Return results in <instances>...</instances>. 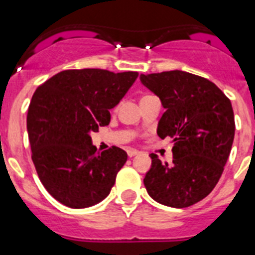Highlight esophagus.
Segmentation results:
<instances>
[{
	"label": "esophagus",
	"mask_w": 255,
	"mask_h": 255,
	"mask_svg": "<svg viewBox=\"0 0 255 255\" xmlns=\"http://www.w3.org/2000/svg\"><path fill=\"white\" fill-rule=\"evenodd\" d=\"M127 154L129 158H132V156H134V155H138V151H137V150H133V149H129L127 151Z\"/></svg>",
	"instance_id": "34e87169"
}]
</instances>
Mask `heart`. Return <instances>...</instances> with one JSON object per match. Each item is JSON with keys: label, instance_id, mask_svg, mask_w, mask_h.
<instances>
[{"label": "heart", "instance_id": "heart-1", "mask_svg": "<svg viewBox=\"0 0 255 255\" xmlns=\"http://www.w3.org/2000/svg\"><path fill=\"white\" fill-rule=\"evenodd\" d=\"M143 97H146V96H143Z\"/></svg>", "mask_w": 255, "mask_h": 255}]
</instances>
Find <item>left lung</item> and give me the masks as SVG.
I'll use <instances>...</instances> for the list:
<instances>
[{
  "label": "left lung",
  "instance_id": "obj_1",
  "mask_svg": "<svg viewBox=\"0 0 255 255\" xmlns=\"http://www.w3.org/2000/svg\"><path fill=\"white\" fill-rule=\"evenodd\" d=\"M140 79L165 109L158 136L174 142L170 164L151 154L143 178L147 194L167 207H190L208 196L222 176L235 136L231 101L213 82L182 70Z\"/></svg>",
  "mask_w": 255,
  "mask_h": 255
}]
</instances>
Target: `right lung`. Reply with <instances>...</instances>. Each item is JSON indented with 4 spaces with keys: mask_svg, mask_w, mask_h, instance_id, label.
Listing matches in <instances>:
<instances>
[{
    "mask_svg": "<svg viewBox=\"0 0 255 255\" xmlns=\"http://www.w3.org/2000/svg\"><path fill=\"white\" fill-rule=\"evenodd\" d=\"M138 77L137 72L63 70L42 83L26 115L32 160L52 198L74 209L88 208L109 195L127 152L112 146L100 152L90 133L110 123Z\"/></svg>",
    "mask_w": 255,
    "mask_h": 255,
    "instance_id": "1",
    "label": "right lung"
}]
</instances>
